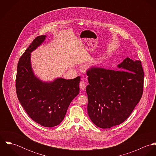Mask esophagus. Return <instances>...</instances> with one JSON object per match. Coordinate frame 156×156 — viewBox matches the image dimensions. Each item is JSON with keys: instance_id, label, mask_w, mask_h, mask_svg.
I'll return each mask as SVG.
<instances>
[{"instance_id": "obj_1", "label": "esophagus", "mask_w": 156, "mask_h": 156, "mask_svg": "<svg viewBox=\"0 0 156 156\" xmlns=\"http://www.w3.org/2000/svg\"><path fill=\"white\" fill-rule=\"evenodd\" d=\"M79 86H80V88L81 90H84L85 89V88H86V84L84 82V81H83V80L80 81Z\"/></svg>"}]
</instances>
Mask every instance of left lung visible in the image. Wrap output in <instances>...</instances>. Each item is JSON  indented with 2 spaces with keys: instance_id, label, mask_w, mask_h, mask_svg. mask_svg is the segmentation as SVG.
I'll return each mask as SVG.
<instances>
[{
  "instance_id": "1",
  "label": "left lung",
  "mask_w": 156,
  "mask_h": 156,
  "mask_svg": "<svg viewBox=\"0 0 156 156\" xmlns=\"http://www.w3.org/2000/svg\"><path fill=\"white\" fill-rule=\"evenodd\" d=\"M117 67L119 70L93 67L87 73L88 113L101 129L125 121L142 95L144 73L140 61L127 58Z\"/></svg>"
}]
</instances>
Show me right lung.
<instances>
[{
	"label": "right lung",
	"mask_w": 156,
	"mask_h": 156,
	"mask_svg": "<svg viewBox=\"0 0 156 156\" xmlns=\"http://www.w3.org/2000/svg\"><path fill=\"white\" fill-rule=\"evenodd\" d=\"M37 37L20 57L16 80L18 99L29 117L46 127H55L64 119L72 100L79 93V76L73 79L56 78L44 82L35 76L31 66V52L44 41Z\"/></svg>",
	"instance_id": "add662e5"
}]
</instances>
